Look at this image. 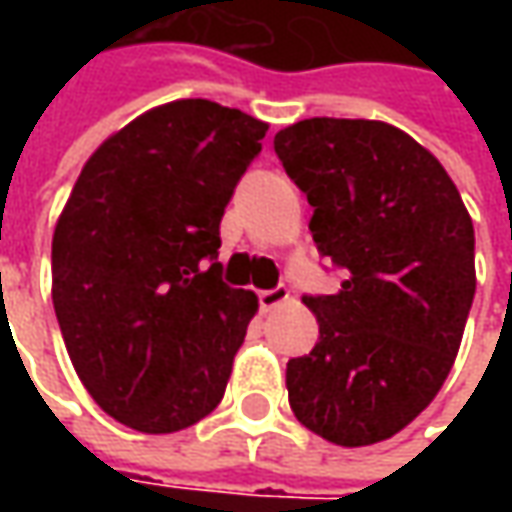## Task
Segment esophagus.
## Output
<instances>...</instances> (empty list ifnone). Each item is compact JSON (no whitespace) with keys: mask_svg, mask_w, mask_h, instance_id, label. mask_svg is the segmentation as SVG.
I'll use <instances>...</instances> for the list:
<instances>
[{"mask_svg":"<svg viewBox=\"0 0 512 512\" xmlns=\"http://www.w3.org/2000/svg\"><path fill=\"white\" fill-rule=\"evenodd\" d=\"M290 299V290H287L285 285H279V287H273V290H262L259 293V307L262 310H276V307H282Z\"/></svg>","mask_w":512,"mask_h":512,"instance_id":"34e87169","label":"esophagus"}]
</instances>
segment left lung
<instances>
[{
    "label": "left lung",
    "mask_w": 512,
    "mask_h": 512,
    "mask_svg": "<svg viewBox=\"0 0 512 512\" xmlns=\"http://www.w3.org/2000/svg\"><path fill=\"white\" fill-rule=\"evenodd\" d=\"M313 207L319 253L344 270L305 296L316 347L287 362L296 419L342 447L396 436L442 390L476 293V236L453 179L373 119H305L273 139Z\"/></svg>",
    "instance_id": "left-lung-1"
}]
</instances>
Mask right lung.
Masks as SVG:
<instances>
[{
  "mask_svg": "<svg viewBox=\"0 0 512 512\" xmlns=\"http://www.w3.org/2000/svg\"><path fill=\"white\" fill-rule=\"evenodd\" d=\"M267 125L210 99L142 113L85 162L53 230V310L76 376L139 433L185 430L225 396L259 310L222 282L219 222Z\"/></svg>",
  "mask_w": 512,
  "mask_h": 512,
  "instance_id": "right-lung-1",
  "label": "right lung"
}]
</instances>
